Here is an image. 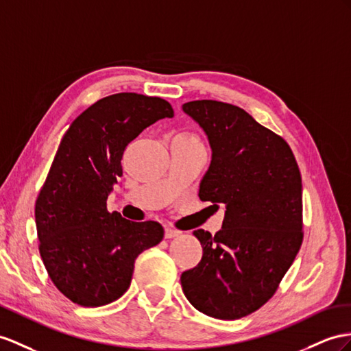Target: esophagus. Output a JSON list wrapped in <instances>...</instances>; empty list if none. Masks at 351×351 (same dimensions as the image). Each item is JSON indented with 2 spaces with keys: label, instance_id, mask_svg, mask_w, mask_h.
I'll return each mask as SVG.
<instances>
[{
  "label": "esophagus",
  "instance_id": "1",
  "mask_svg": "<svg viewBox=\"0 0 351 351\" xmlns=\"http://www.w3.org/2000/svg\"><path fill=\"white\" fill-rule=\"evenodd\" d=\"M179 234H181V231L176 230V228H172V227H166V228H165V236H166L167 239L178 237Z\"/></svg>",
  "mask_w": 351,
  "mask_h": 351
}]
</instances>
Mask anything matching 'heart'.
I'll use <instances>...</instances> for the list:
<instances>
[{
  "mask_svg": "<svg viewBox=\"0 0 351 351\" xmlns=\"http://www.w3.org/2000/svg\"><path fill=\"white\" fill-rule=\"evenodd\" d=\"M179 138H185V139H188V141L200 142V139H199V138H197L194 133H181V134H179Z\"/></svg>",
  "mask_w": 351,
  "mask_h": 351,
  "instance_id": "1",
  "label": "heart"
}]
</instances>
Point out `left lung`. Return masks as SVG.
Returning <instances> with one entry per match:
<instances>
[{
	"instance_id": "obj_1",
	"label": "left lung",
	"mask_w": 351,
	"mask_h": 351,
	"mask_svg": "<svg viewBox=\"0 0 351 351\" xmlns=\"http://www.w3.org/2000/svg\"><path fill=\"white\" fill-rule=\"evenodd\" d=\"M182 110L212 148L200 200L226 206L217 234L194 231L203 256L182 273V291L210 317H245L271 298L301 247L300 167L282 136L236 105L204 99Z\"/></svg>"
}]
</instances>
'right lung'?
Returning a JSON list of instances; mask_svg holds the SVG:
<instances>
[{
	"label": "right lung",
	"instance_id": "right-lung-1",
	"mask_svg": "<svg viewBox=\"0 0 351 351\" xmlns=\"http://www.w3.org/2000/svg\"><path fill=\"white\" fill-rule=\"evenodd\" d=\"M173 108L156 96L115 93L71 123L35 202L40 255L49 277L83 307L110 304L129 289L134 261L158 245L156 221L110 213L106 199L123 175L125 147Z\"/></svg>",
	"mask_w": 351,
	"mask_h": 351
}]
</instances>
